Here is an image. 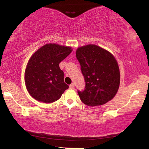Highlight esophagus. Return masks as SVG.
I'll list each match as a JSON object with an SVG mask.
<instances>
[{
	"instance_id": "obj_1",
	"label": "esophagus",
	"mask_w": 149,
	"mask_h": 149,
	"mask_svg": "<svg viewBox=\"0 0 149 149\" xmlns=\"http://www.w3.org/2000/svg\"><path fill=\"white\" fill-rule=\"evenodd\" d=\"M69 88H70V89H74V88H75V86L73 84H71L69 85Z\"/></svg>"
}]
</instances>
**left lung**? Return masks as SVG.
I'll return each mask as SVG.
<instances>
[{"label": "left lung", "instance_id": "left-lung-1", "mask_svg": "<svg viewBox=\"0 0 149 149\" xmlns=\"http://www.w3.org/2000/svg\"><path fill=\"white\" fill-rule=\"evenodd\" d=\"M76 58L85 81L84 90H77L82 102L95 106L111 100L118 91L120 78L114 56L99 46L88 45L77 49Z\"/></svg>", "mask_w": 149, "mask_h": 149}]
</instances>
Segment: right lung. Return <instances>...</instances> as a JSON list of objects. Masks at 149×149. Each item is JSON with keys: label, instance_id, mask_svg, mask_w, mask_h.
Returning <instances> with one entry per match:
<instances>
[{"label": "right lung", "instance_id": "1", "mask_svg": "<svg viewBox=\"0 0 149 149\" xmlns=\"http://www.w3.org/2000/svg\"><path fill=\"white\" fill-rule=\"evenodd\" d=\"M72 52L70 47L49 43L31 56L25 71V83L34 99L45 103L58 100L68 85L59 63Z\"/></svg>", "mask_w": 149, "mask_h": 149}]
</instances>
